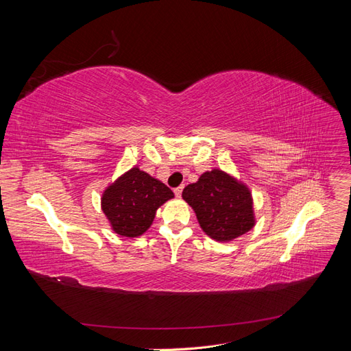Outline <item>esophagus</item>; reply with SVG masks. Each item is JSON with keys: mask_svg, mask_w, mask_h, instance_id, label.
Returning <instances> with one entry per match:
<instances>
[{"mask_svg": "<svg viewBox=\"0 0 351 351\" xmlns=\"http://www.w3.org/2000/svg\"><path fill=\"white\" fill-rule=\"evenodd\" d=\"M182 192H183V186H180V187L174 189V195H176L177 197H180V196H182Z\"/></svg>", "mask_w": 351, "mask_h": 351, "instance_id": "34e87169", "label": "esophagus"}]
</instances>
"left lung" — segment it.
<instances>
[{
    "mask_svg": "<svg viewBox=\"0 0 351 351\" xmlns=\"http://www.w3.org/2000/svg\"><path fill=\"white\" fill-rule=\"evenodd\" d=\"M182 196L193 208L202 230L217 241L234 240L254 226L249 187L218 168L186 186Z\"/></svg>",
    "mask_w": 351,
    "mask_h": 351,
    "instance_id": "1",
    "label": "left lung"
}]
</instances>
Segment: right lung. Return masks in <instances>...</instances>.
Returning <instances> with one entry per match:
<instances>
[{"mask_svg": "<svg viewBox=\"0 0 351 351\" xmlns=\"http://www.w3.org/2000/svg\"><path fill=\"white\" fill-rule=\"evenodd\" d=\"M173 197L171 189L133 167L105 189L101 206L117 234L139 237L151 227L156 209Z\"/></svg>", "mask_w": 351, "mask_h": 351, "instance_id": "add662e5", "label": "right lung"}]
</instances>
